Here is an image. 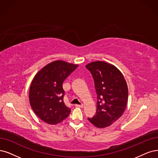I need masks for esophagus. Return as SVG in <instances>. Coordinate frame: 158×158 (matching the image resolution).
<instances>
[{
    "label": "esophagus",
    "instance_id": "obj_1",
    "mask_svg": "<svg viewBox=\"0 0 158 158\" xmlns=\"http://www.w3.org/2000/svg\"><path fill=\"white\" fill-rule=\"evenodd\" d=\"M75 107H79V108H83V104H81V105H77V104H76V105H75Z\"/></svg>",
    "mask_w": 158,
    "mask_h": 158
}]
</instances>
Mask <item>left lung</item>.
Returning <instances> with one entry per match:
<instances>
[{"label":"left lung","mask_w":158,"mask_h":158,"mask_svg":"<svg viewBox=\"0 0 158 158\" xmlns=\"http://www.w3.org/2000/svg\"><path fill=\"white\" fill-rule=\"evenodd\" d=\"M92 75L97 97V109L90 123L98 128L113 124L123 114L128 100L126 81L120 70L113 64L95 61L86 65Z\"/></svg>","instance_id":"left-lung-1"}]
</instances>
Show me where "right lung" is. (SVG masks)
<instances>
[{"mask_svg":"<svg viewBox=\"0 0 158 158\" xmlns=\"http://www.w3.org/2000/svg\"><path fill=\"white\" fill-rule=\"evenodd\" d=\"M77 66L56 60L47 64L34 76L29 90V102L34 113L45 123H60L71 112L63 101L62 84Z\"/></svg>","mask_w":158,"mask_h":158,"instance_id":"1","label":"right lung"}]
</instances>
